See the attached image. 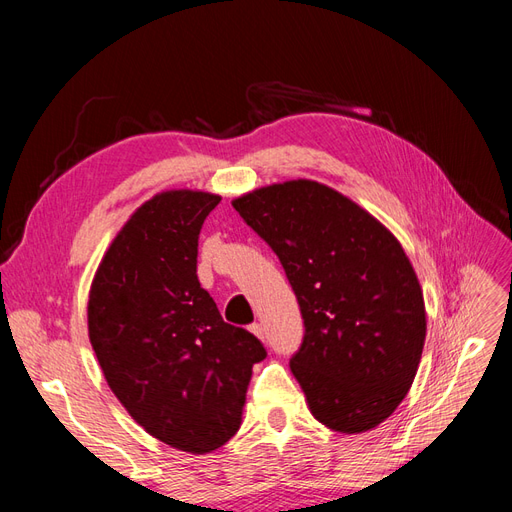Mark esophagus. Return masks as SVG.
I'll return each instance as SVG.
<instances>
[{"label": "esophagus", "mask_w": 512, "mask_h": 512, "mask_svg": "<svg viewBox=\"0 0 512 512\" xmlns=\"http://www.w3.org/2000/svg\"><path fill=\"white\" fill-rule=\"evenodd\" d=\"M250 331H252L258 339H262V342H265V329H262V324H258V322L250 324Z\"/></svg>", "instance_id": "34e87169"}]
</instances>
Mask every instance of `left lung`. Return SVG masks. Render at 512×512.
<instances>
[{"mask_svg":"<svg viewBox=\"0 0 512 512\" xmlns=\"http://www.w3.org/2000/svg\"><path fill=\"white\" fill-rule=\"evenodd\" d=\"M232 207L280 258L303 342L290 369L322 425L374 429L406 397L425 344V303L404 247L350 198L286 181Z\"/></svg>","mask_w":512,"mask_h":512,"instance_id":"1","label":"left lung"}]
</instances>
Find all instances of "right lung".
<instances>
[{"mask_svg": "<svg viewBox=\"0 0 512 512\" xmlns=\"http://www.w3.org/2000/svg\"><path fill=\"white\" fill-rule=\"evenodd\" d=\"M220 196L162 192L102 258L89 339L111 391L153 438L203 455L235 436L260 339L232 327L200 288L198 235Z\"/></svg>", "mask_w": 512, "mask_h": 512, "instance_id": "1", "label": "right lung"}]
</instances>
